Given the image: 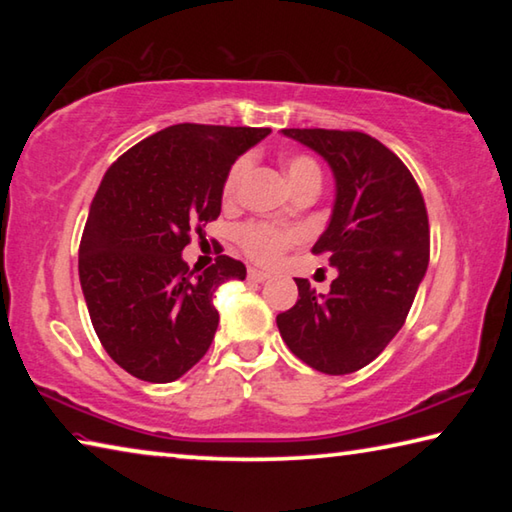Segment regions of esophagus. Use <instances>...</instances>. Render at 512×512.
I'll return each instance as SVG.
<instances>
[{"instance_id": "obj_1", "label": "esophagus", "mask_w": 512, "mask_h": 512, "mask_svg": "<svg viewBox=\"0 0 512 512\" xmlns=\"http://www.w3.org/2000/svg\"><path fill=\"white\" fill-rule=\"evenodd\" d=\"M268 273H264V271H259V268H248V280L250 282H266L268 280Z\"/></svg>"}]
</instances>
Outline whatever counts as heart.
I'll use <instances>...</instances> for the list:
<instances>
[{
    "instance_id": "1",
    "label": "heart",
    "mask_w": 512,
    "mask_h": 512,
    "mask_svg": "<svg viewBox=\"0 0 512 512\" xmlns=\"http://www.w3.org/2000/svg\"><path fill=\"white\" fill-rule=\"evenodd\" d=\"M284 167L291 178V183L296 189L305 185H318L323 180V171H320V164L311 158L307 153H291L287 160H284ZM250 169V158L248 155H241L235 162L230 164L228 173H225L223 185H221V196L223 201H232L239 194V187L244 183L246 173ZM302 239L300 228H293V225H282V223H271V221H250L244 223L237 230V241L244 253L255 259L259 264H275L287 250L298 244Z\"/></svg>"
}]
</instances>
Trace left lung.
<instances>
[{
  "mask_svg": "<svg viewBox=\"0 0 512 512\" xmlns=\"http://www.w3.org/2000/svg\"><path fill=\"white\" fill-rule=\"evenodd\" d=\"M336 178L327 230L311 248L339 268L327 296L296 277L298 302L277 314L284 343L318 372L350 375L400 332L429 266V216L413 173L361 131L284 128Z\"/></svg>",
  "mask_w": 512,
  "mask_h": 512,
  "instance_id": "1",
  "label": "left lung"
}]
</instances>
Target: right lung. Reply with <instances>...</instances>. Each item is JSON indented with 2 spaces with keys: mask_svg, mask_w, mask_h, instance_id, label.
I'll return each mask as SVG.
<instances>
[{
  "mask_svg": "<svg viewBox=\"0 0 512 512\" xmlns=\"http://www.w3.org/2000/svg\"><path fill=\"white\" fill-rule=\"evenodd\" d=\"M271 128L176 124L110 164L90 205L79 277L103 350L133 377L167 384L210 350L219 327L212 296L244 280L239 259L219 255L189 271L183 248L221 214L230 164Z\"/></svg>",
  "mask_w": 512,
  "mask_h": 512,
  "instance_id": "right-lung-1",
  "label": "right lung"
}]
</instances>
